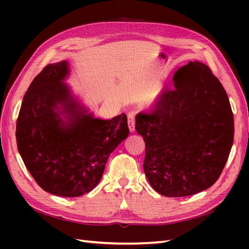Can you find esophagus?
I'll return each mask as SVG.
<instances>
[{
	"label": "esophagus",
	"instance_id": "obj_1",
	"mask_svg": "<svg viewBox=\"0 0 249 249\" xmlns=\"http://www.w3.org/2000/svg\"><path fill=\"white\" fill-rule=\"evenodd\" d=\"M135 122H136V118L134 114H129L128 115V127L130 131H135Z\"/></svg>",
	"mask_w": 249,
	"mask_h": 249
}]
</instances>
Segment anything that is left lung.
Masks as SVG:
<instances>
[{
  "label": "left lung",
  "instance_id": "1",
  "mask_svg": "<svg viewBox=\"0 0 249 249\" xmlns=\"http://www.w3.org/2000/svg\"><path fill=\"white\" fill-rule=\"evenodd\" d=\"M149 112L136 116L145 142L147 181L166 197L198 194L217 181L230 154L234 120L224 87L203 63L173 76Z\"/></svg>",
  "mask_w": 249,
  "mask_h": 249
}]
</instances>
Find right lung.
I'll use <instances>...</instances> for the list:
<instances>
[{"label": "right lung", "instance_id": "1", "mask_svg": "<svg viewBox=\"0 0 249 249\" xmlns=\"http://www.w3.org/2000/svg\"><path fill=\"white\" fill-rule=\"evenodd\" d=\"M67 62L47 65L26 91L16 125L17 146L36 183L49 194L79 197L96 186L108 157L129 134L127 116L95 119L78 110L62 81ZM72 119L65 124L56 110Z\"/></svg>", "mask_w": 249, "mask_h": 249}]
</instances>
